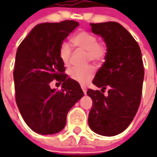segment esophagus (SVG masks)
Instances as JSON below:
<instances>
[{
    "mask_svg": "<svg viewBox=\"0 0 157 157\" xmlns=\"http://www.w3.org/2000/svg\"><path fill=\"white\" fill-rule=\"evenodd\" d=\"M81 87H82V90H83V93H84V94H86V91H87L86 87L84 86H82Z\"/></svg>",
    "mask_w": 157,
    "mask_h": 157,
    "instance_id": "esophagus-1",
    "label": "esophagus"
}]
</instances>
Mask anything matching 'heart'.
Segmentation results:
<instances>
[{
    "instance_id": "b5f03b06",
    "label": "heart",
    "mask_w": 157,
    "mask_h": 157,
    "mask_svg": "<svg viewBox=\"0 0 157 157\" xmlns=\"http://www.w3.org/2000/svg\"><path fill=\"white\" fill-rule=\"evenodd\" d=\"M75 47L86 52L87 62L93 61L99 63L105 61L108 55V45L105 41H98L95 34L86 30L78 32L71 39ZM72 49L67 43H62L59 48V57L65 67L71 63ZM95 75V67L89 66L86 68H73L69 71L71 78L82 85H86L92 79Z\"/></svg>"
}]
</instances>
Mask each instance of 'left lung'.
I'll list each match as a JSON object with an SVG mask.
<instances>
[{
    "mask_svg": "<svg viewBox=\"0 0 157 157\" xmlns=\"http://www.w3.org/2000/svg\"><path fill=\"white\" fill-rule=\"evenodd\" d=\"M93 33L103 37L108 45L105 61L96 74L93 84L109 88L108 97L89 89L93 101L89 126L103 136H115L127 128L139 108L144 80V67L138 42L116 22L90 23Z\"/></svg>",
    "mask_w": 157,
    "mask_h": 157,
    "instance_id": "1",
    "label": "left lung"
}]
</instances>
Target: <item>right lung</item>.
I'll return each mask as SVG.
<instances>
[{"label": "right lung", "instance_id": "right-lung-1", "mask_svg": "<svg viewBox=\"0 0 157 157\" xmlns=\"http://www.w3.org/2000/svg\"><path fill=\"white\" fill-rule=\"evenodd\" d=\"M78 25L73 20L40 23L18 47L13 71L16 101L25 123L37 134L63 130L67 112L84 94L77 82L67 78L59 57L63 41ZM53 80L62 83L61 91L50 88Z\"/></svg>", "mask_w": 157, "mask_h": 157}]
</instances>
